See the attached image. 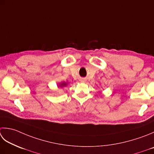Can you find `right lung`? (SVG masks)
Instances as JSON below:
<instances>
[{
	"label": "right lung",
	"mask_w": 154,
	"mask_h": 154,
	"mask_svg": "<svg viewBox=\"0 0 154 154\" xmlns=\"http://www.w3.org/2000/svg\"><path fill=\"white\" fill-rule=\"evenodd\" d=\"M65 85H66V83H63L62 84H61V87H62V86H63H63H65Z\"/></svg>",
	"instance_id": "right-lung-1"
}]
</instances>
